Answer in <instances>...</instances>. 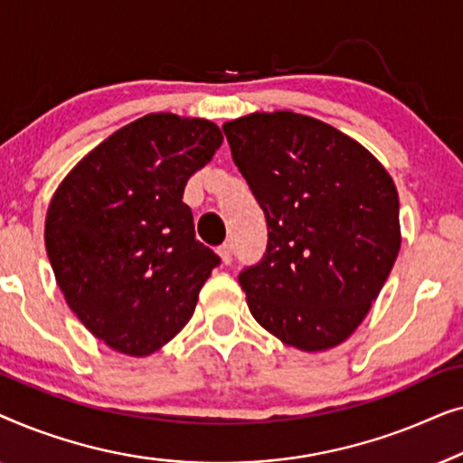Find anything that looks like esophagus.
Here are the masks:
<instances>
[{"label":"esophagus","mask_w":463,"mask_h":463,"mask_svg":"<svg viewBox=\"0 0 463 463\" xmlns=\"http://www.w3.org/2000/svg\"><path fill=\"white\" fill-rule=\"evenodd\" d=\"M219 257H221V263H223V265H230L232 263V246L230 244H223V246H221V249H219Z\"/></svg>","instance_id":"esophagus-1"}]
</instances>
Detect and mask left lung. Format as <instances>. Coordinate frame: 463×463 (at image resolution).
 <instances>
[{"instance_id": "1", "label": "left lung", "mask_w": 463, "mask_h": 463, "mask_svg": "<svg viewBox=\"0 0 463 463\" xmlns=\"http://www.w3.org/2000/svg\"><path fill=\"white\" fill-rule=\"evenodd\" d=\"M268 221V250L240 284L282 344L325 352L366 318L401 250L398 192L382 162L320 119L257 111L223 124Z\"/></svg>"}]
</instances>
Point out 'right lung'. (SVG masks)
I'll return each mask as SVG.
<instances>
[{
    "instance_id": "obj_1",
    "label": "right lung",
    "mask_w": 463,
    "mask_h": 463,
    "mask_svg": "<svg viewBox=\"0 0 463 463\" xmlns=\"http://www.w3.org/2000/svg\"><path fill=\"white\" fill-rule=\"evenodd\" d=\"M221 143L208 119L149 113L107 137L56 187L43 230L56 284L111 350L149 356L194 316L219 257L195 240L183 192Z\"/></svg>"
}]
</instances>
